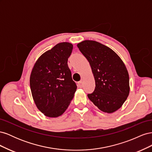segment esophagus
Returning a JSON list of instances; mask_svg holds the SVG:
<instances>
[{"mask_svg": "<svg viewBox=\"0 0 152 152\" xmlns=\"http://www.w3.org/2000/svg\"><path fill=\"white\" fill-rule=\"evenodd\" d=\"M78 86H79L80 88H82V87H83V82H82V81H80L78 82Z\"/></svg>", "mask_w": 152, "mask_h": 152, "instance_id": "1", "label": "esophagus"}]
</instances>
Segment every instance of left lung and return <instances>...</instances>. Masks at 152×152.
<instances>
[{
	"label": "left lung",
	"instance_id": "8db88e82",
	"mask_svg": "<svg viewBox=\"0 0 152 152\" xmlns=\"http://www.w3.org/2000/svg\"><path fill=\"white\" fill-rule=\"evenodd\" d=\"M88 60L95 80V89L87 94L100 110L111 113L120 108L129 94V77L121 58L112 49L94 40L77 44Z\"/></svg>",
	"mask_w": 152,
	"mask_h": 152
}]
</instances>
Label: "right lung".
I'll return each instance as SVG.
<instances>
[{"instance_id":"right-lung-1","label":"right lung","mask_w":152,"mask_h":152,"mask_svg":"<svg viewBox=\"0 0 152 152\" xmlns=\"http://www.w3.org/2000/svg\"><path fill=\"white\" fill-rule=\"evenodd\" d=\"M73 49L68 42L59 43L39 58L30 78L37 107L45 116L58 117L65 112L77 89L68 66Z\"/></svg>"}]
</instances>
